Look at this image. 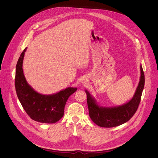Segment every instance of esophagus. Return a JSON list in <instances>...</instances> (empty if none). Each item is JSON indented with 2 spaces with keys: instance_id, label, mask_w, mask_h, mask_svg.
Listing matches in <instances>:
<instances>
[{
  "instance_id": "1",
  "label": "esophagus",
  "mask_w": 158,
  "mask_h": 158,
  "mask_svg": "<svg viewBox=\"0 0 158 158\" xmlns=\"http://www.w3.org/2000/svg\"><path fill=\"white\" fill-rule=\"evenodd\" d=\"M87 83H88V80H87V79H83V80H82V83H83V84H87Z\"/></svg>"
}]
</instances>
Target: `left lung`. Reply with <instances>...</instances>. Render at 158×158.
<instances>
[{"label":"left lung","instance_id":"1","mask_svg":"<svg viewBox=\"0 0 158 158\" xmlns=\"http://www.w3.org/2000/svg\"><path fill=\"white\" fill-rule=\"evenodd\" d=\"M140 76L133 97L123 105L115 106H101L87 90V103L91 120L98 126L111 128L128 122L135 114L140 102L145 85V76L142 65H140Z\"/></svg>","mask_w":158,"mask_h":158}]
</instances>
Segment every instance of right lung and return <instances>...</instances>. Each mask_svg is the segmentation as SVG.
Segmentation results:
<instances>
[{"label": "right lung", "instance_id": "obj_1", "mask_svg": "<svg viewBox=\"0 0 158 158\" xmlns=\"http://www.w3.org/2000/svg\"><path fill=\"white\" fill-rule=\"evenodd\" d=\"M26 50L27 47L21 54L16 68L15 88L18 99L31 119L41 123H56L63 117L68 98L77 88L69 87L50 95L36 91L27 83L23 72Z\"/></svg>", "mask_w": 158, "mask_h": 158}]
</instances>
